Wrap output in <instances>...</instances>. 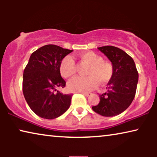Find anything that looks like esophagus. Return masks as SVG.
I'll return each instance as SVG.
<instances>
[{
    "mask_svg": "<svg viewBox=\"0 0 157 157\" xmlns=\"http://www.w3.org/2000/svg\"><path fill=\"white\" fill-rule=\"evenodd\" d=\"M83 94V95H84L85 96H90V93H81Z\"/></svg>",
    "mask_w": 157,
    "mask_h": 157,
    "instance_id": "1",
    "label": "esophagus"
}]
</instances>
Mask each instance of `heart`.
Segmentation results:
<instances>
[{
	"instance_id": "heart-1",
	"label": "heart",
	"mask_w": 157,
	"mask_h": 157,
	"mask_svg": "<svg viewBox=\"0 0 157 157\" xmlns=\"http://www.w3.org/2000/svg\"><path fill=\"white\" fill-rule=\"evenodd\" d=\"M78 58L83 63L89 64L86 74V77L77 76L68 83L70 91L76 92L91 91L95 89L97 83L104 85L112 78L113 66L108 61H103L101 56L93 51H86L78 55ZM60 73L63 78H70L76 72V66L74 60L70 56L63 58L60 63Z\"/></svg>"
}]
</instances>
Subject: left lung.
<instances>
[{"label": "left lung", "mask_w": 157, "mask_h": 157, "mask_svg": "<svg viewBox=\"0 0 157 157\" xmlns=\"http://www.w3.org/2000/svg\"><path fill=\"white\" fill-rule=\"evenodd\" d=\"M98 49L111 62L113 74L107 92L99 96V104L92 109L103 117H114L124 112L134 100L139 74L134 60L125 51L112 46Z\"/></svg>", "instance_id": "left-lung-1"}]
</instances>
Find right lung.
<instances>
[{
    "label": "right lung",
    "mask_w": 157,
    "mask_h": 157,
    "mask_svg": "<svg viewBox=\"0 0 157 157\" xmlns=\"http://www.w3.org/2000/svg\"><path fill=\"white\" fill-rule=\"evenodd\" d=\"M72 50L56 45H46L30 56L23 77V92L31 110L38 117L53 119L70 107L72 94L57 91L66 81L60 73V63Z\"/></svg>",
    "instance_id": "add662e5"
}]
</instances>
